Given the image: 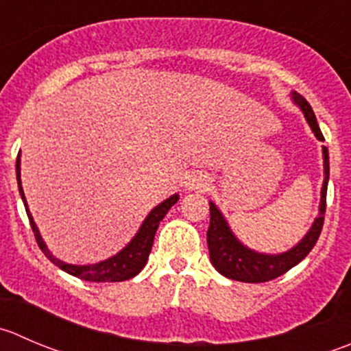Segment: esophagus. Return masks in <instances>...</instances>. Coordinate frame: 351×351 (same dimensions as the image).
<instances>
[{"label":"esophagus","mask_w":351,"mask_h":351,"mask_svg":"<svg viewBox=\"0 0 351 351\" xmlns=\"http://www.w3.org/2000/svg\"><path fill=\"white\" fill-rule=\"evenodd\" d=\"M207 185H209V180H207V176L200 175V173H192L185 178L186 190H204Z\"/></svg>","instance_id":"34e87169"}]
</instances>
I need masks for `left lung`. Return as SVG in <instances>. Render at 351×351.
<instances>
[{
  "mask_svg": "<svg viewBox=\"0 0 351 351\" xmlns=\"http://www.w3.org/2000/svg\"><path fill=\"white\" fill-rule=\"evenodd\" d=\"M291 99L300 108L317 141H324V135L319 128L317 118H315L311 104L295 90L291 93ZM322 159H324L322 161L324 162V180H322L317 217L314 219L312 226L308 228L307 233L304 234V238L297 245L288 248L287 252H281V254H264V252H257L241 243L230 228L219 207L213 200H209L210 223L209 230H207V247H209L210 264L216 267L217 273L230 278V280L241 281V283H264V281H271L285 274L307 257L308 252L314 248L315 241L319 240L322 224H324L326 193H328L329 182V152L328 147H324V145H322Z\"/></svg>",
  "mask_w": 351,
  "mask_h": 351,
  "instance_id": "obj_1",
  "label": "left lung"
}]
</instances>
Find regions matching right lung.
Masks as SVG:
<instances>
[{"label": "right lung", "mask_w": 351, "mask_h": 351, "mask_svg": "<svg viewBox=\"0 0 351 351\" xmlns=\"http://www.w3.org/2000/svg\"><path fill=\"white\" fill-rule=\"evenodd\" d=\"M16 182H19V192L20 197L23 200V206H25L27 216H29L30 226H32L34 234H36L37 245L40 247V250L44 252L47 258L53 262L54 266L60 267L64 273L71 274L75 278H80L84 281H94V283H117V281H127L130 278L137 276L144 266L147 264L149 254H151L152 243H154V234L158 231L159 223L162 221V217L166 216L169 209L178 202L180 195L178 193H173L171 197H168L166 200H162L161 204L154 207L151 213L147 214L144 221H142L141 228L135 233V237L121 248L118 254L111 255V257L104 258V261L96 262V264H84V266H78V264H68V262L61 261L56 255L51 254V250L47 248L46 241L40 237V231L37 228L36 221H34L32 214H30L29 206H27L25 193L22 189V180H20V154L16 158Z\"/></svg>", "instance_id": "right-lung-1"}]
</instances>
